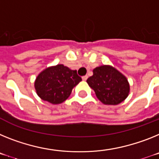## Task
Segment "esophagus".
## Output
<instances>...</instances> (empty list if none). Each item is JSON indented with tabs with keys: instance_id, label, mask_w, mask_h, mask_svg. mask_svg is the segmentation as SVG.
<instances>
[{
	"instance_id": "1",
	"label": "esophagus",
	"mask_w": 159,
	"mask_h": 159,
	"mask_svg": "<svg viewBox=\"0 0 159 159\" xmlns=\"http://www.w3.org/2000/svg\"><path fill=\"white\" fill-rule=\"evenodd\" d=\"M87 78H88V76L87 75L83 76V77H82V80H83V81H86V80H87Z\"/></svg>"
}]
</instances>
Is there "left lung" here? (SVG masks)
Here are the masks:
<instances>
[{
  "mask_svg": "<svg viewBox=\"0 0 159 159\" xmlns=\"http://www.w3.org/2000/svg\"><path fill=\"white\" fill-rule=\"evenodd\" d=\"M93 73L86 81L103 104L118 105L127 98L129 92L128 81L116 69L102 66L95 68Z\"/></svg>",
  "mask_w": 159,
  "mask_h": 159,
  "instance_id": "left-lung-1",
  "label": "left lung"
}]
</instances>
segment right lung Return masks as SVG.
Segmentation results:
<instances>
[{
  "label": "right lung",
  "instance_id": "right-lung-1",
  "mask_svg": "<svg viewBox=\"0 0 159 159\" xmlns=\"http://www.w3.org/2000/svg\"><path fill=\"white\" fill-rule=\"evenodd\" d=\"M81 81L77 70L63 65L49 67L41 72L35 81V89L42 100L60 104L68 98L74 86Z\"/></svg>",
  "mask_w": 159,
  "mask_h": 159
}]
</instances>
